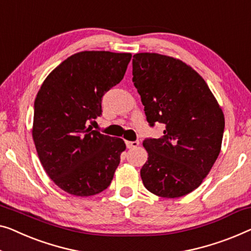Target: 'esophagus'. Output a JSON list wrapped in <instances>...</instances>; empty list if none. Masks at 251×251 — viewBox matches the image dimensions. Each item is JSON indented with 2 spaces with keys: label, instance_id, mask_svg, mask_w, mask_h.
<instances>
[{
  "label": "esophagus",
  "instance_id": "1",
  "mask_svg": "<svg viewBox=\"0 0 251 251\" xmlns=\"http://www.w3.org/2000/svg\"><path fill=\"white\" fill-rule=\"evenodd\" d=\"M138 144H140V142H138V141H126V147H127V149L137 148Z\"/></svg>",
  "mask_w": 251,
  "mask_h": 251
}]
</instances>
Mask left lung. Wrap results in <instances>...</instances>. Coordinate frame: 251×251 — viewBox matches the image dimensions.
Wrapping results in <instances>:
<instances>
[{
	"label": "left lung",
	"instance_id": "obj_1",
	"mask_svg": "<svg viewBox=\"0 0 251 251\" xmlns=\"http://www.w3.org/2000/svg\"><path fill=\"white\" fill-rule=\"evenodd\" d=\"M133 82L149 125L166 127L163 136L143 142L145 188L166 198L185 196L201 184L221 151V107L195 70L166 55H134Z\"/></svg>",
	"mask_w": 251,
	"mask_h": 251
}]
</instances>
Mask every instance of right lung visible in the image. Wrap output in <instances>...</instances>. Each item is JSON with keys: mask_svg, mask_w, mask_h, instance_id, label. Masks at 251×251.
<instances>
[{"mask_svg": "<svg viewBox=\"0 0 251 251\" xmlns=\"http://www.w3.org/2000/svg\"><path fill=\"white\" fill-rule=\"evenodd\" d=\"M129 53L81 51L46 77L35 100L32 137L46 174L59 188L91 196L110 185L122 138L87 127L101 116L102 97L125 75Z\"/></svg>", "mask_w": 251, "mask_h": 251, "instance_id": "add662e5", "label": "right lung"}]
</instances>
